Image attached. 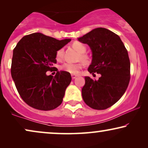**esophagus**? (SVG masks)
Returning a JSON list of instances; mask_svg holds the SVG:
<instances>
[{
  "mask_svg": "<svg viewBox=\"0 0 148 148\" xmlns=\"http://www.w3.org/2000/svg\"><path fill=\"white\" fill-rule=\"evenodd\" d=\"M77 77V75H75V74H72L71 75V77H72V79H75Z\"/></svg>",
  "mask_w": 148,
  "mask_h": 148,
  "instance_id": "esophagus-1",
  "label": "esophagus"
}]
</instances>
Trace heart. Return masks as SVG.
<instances>
[{"mask_svg":"<svg viewBox=\"0 0 148 148\" xmlns=\"http://www.w3.org/2000/svg\"><path fill=\"white\" fill-rule=\"evenodd\" d=\"M73 47L80 53L78 58L79 60L87 63L88 62L89 58L88 56L85 53L87 50L86 46L82 42L76 41L73 43ZM63 56L64 49L61 48L56 51V58L58 60H61L63 58ZM82 66L83 64L82 62H78V63H64L61 66V69L64 71L68 72L71 74H77L79 72V71L82 69Z\"/></svg>","mask_w":148,"mask_h":148,"instance_id":"obj_1","label":"heart"}]
</instances>
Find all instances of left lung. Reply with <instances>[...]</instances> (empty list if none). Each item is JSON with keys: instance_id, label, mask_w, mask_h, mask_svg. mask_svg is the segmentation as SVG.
Instances as JSON below:
<instances>
[{"instance_id": "1", "label": "left lung", "mask_w": 148, "mask_h": 148, "mask_svg": "<svg viewBox=\"0 0 148 148\" xmlns=\"http://www.w3.org/2000/svg\"><path fill=\"white\" fill-rule=\"evenodd\" d=\"M90 46L92 61L88 71L101 74L98 80L85 77L82 97L93 109L105 110L118 102L130 81V60L128 52L117 34L98 27L78 38Z\"/></svg>"}]
</instances>
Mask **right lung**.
Returning <instances> with one entry per match:
<instances>
[{
    "label": "right lung",
    "mask_w": 148,
    "mask_h": 148,
    "mask_svg": "<svg viewBox=\"0 0 148 148\" xmlns=\"http://www.w3.org/2000/svg\"><path fill=\"white\" fill-rule=\"evenodd\" d=\"M70 41L34 33L22 38L14 48L11 76L20 96L29 106L51 110L61 104L71 82V74L61 71L53 77L46 73L54 68L56 51Z\"/></svg>",
    "instance_id": "right-lung-1"
}]
</instances>
